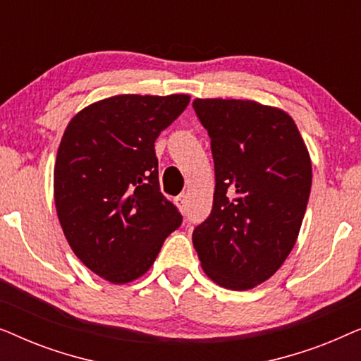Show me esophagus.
Returning a JSON list of instances; mask_svg holds the SVG:
<instances>
[{"label": "esophagus", "instance_id": "34e87169", "mask_svg": "<svg viewBox=\"0 0 361 361\" xmlns=\"http://www.w3.org/2000/svg\"><path fill=\"white\" fill-rule=\"evenodd\" d=\"M176 204H177V207H179V210L180 212H184L185 210V207H187V195L185 194H182V195H179L176 199Z\"/></svg>", "mask_w": 361, "mask_h": 361}]
</instances>
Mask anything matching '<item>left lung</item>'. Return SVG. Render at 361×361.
<instances>
[{"label":"left lung","instance_id":"8db88e82","mask_svg":"<svg viewBox=\"0 0 361 361\" xmlns=\"http://www.w3.org/2000/svg\"><path fill=\"white\" fill-rule=\"evenodd\" d=\"M210 136L215 164L212 214L192 243L221 288L253 289L293 251L307 209L312 162L293 118L235 98L192 103Z\"/></svg>","mask_w":361,"mask_h":361}]
</instances>
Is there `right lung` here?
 <instances>
[{
    "mask_svg": "<svg viewBox=\"0 0 361 361\" xmlns=\"http://www.w3.org/2000/svg\"><path fill=\"white\" fill-rule=\"evenodd\" d=\"M190 97L115 95L68 123L54 166V200L63 235L88 269L113 284L147 273L182 224L161 194L154 141Z\"/></svg>",
    "mask_w": 361,
    "mask_h": 361,
    "instance_id": "add662e5",
    "label": "right lung"
}]
</instances>
